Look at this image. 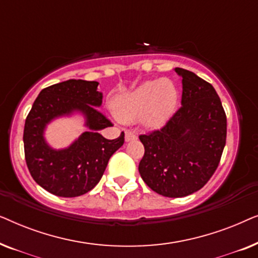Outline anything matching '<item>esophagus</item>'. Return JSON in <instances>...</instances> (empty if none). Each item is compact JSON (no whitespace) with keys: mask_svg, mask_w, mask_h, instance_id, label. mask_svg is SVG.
<instances>
[{"mask_svg":"<svg viewBox=\"0 0 258 258\" xmlns=\"http://www.w3.org/2000/svg\"><path fill=\"white\" fill-rule=\"evenodd\" d=\"M125 141L126 142H129V141H133V140H135L136 139V134L134 133V132H132V130H125Z\"/></svg>","mask_w":258,"mask_h":258,"instance_id":"1","label":"esophagus"}]
</instances>
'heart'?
<instances>
[{"label": "heart", "mask_w": 258, "mask_h": 258, "mask_svg": "<svg viewBox=\"0 0 258 258\" xmlns=\"http://www.w3.org/2000/svg\"><path fill=\"white\" fill-rule=\"evenodd\" d=\"M177 101L178 91L171 80L147 81L116 98L114 111L121 121L128 123L146 116L148 125L158 128L170 118Z\"/></svg>", "instance_id": "obj_1"}]
</instances>
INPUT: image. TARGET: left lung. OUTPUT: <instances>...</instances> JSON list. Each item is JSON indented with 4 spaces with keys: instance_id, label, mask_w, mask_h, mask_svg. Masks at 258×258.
Listing matches in <instances>:
<instances>
[{
    "instance_id": "left-lung-1",
    "label": "left lung",
    "mask_w": 258,
    "mask_h": 258,
    "mask_svg": "<svg viewBox=\"0 0 258 258\" xmlns=\"http://www.w3.org/2000/svg\"><path fill=\"white\" fill-rule=\"evenodd\" d=\"M175 72L182 77L181 108L163 128L140 135L141 177L165 197L203 188L220 164L227 140V116L214 87L189 70Z\"/></svg>"
}]
</instances>
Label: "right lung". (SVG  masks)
<instances>
[{"instance_id":"add662e5","label":"right lung","mask_w":258,"mask_h":258,"mask_svg":"<svg viewBox=\"0 0 258 258\" xmlns=\"http://www.w3.org/2000/svg\"><path fill=\"white\" fill-rule=\"evenodd\" d=\"M98 82L68 80L44 88L26 118L24 156L31 177L52 195L76 197L90 191L100 182L109 158L124 143V133L107 140L98 130L111 122L100 111L102 93ZM79 111L86 117L88 132L72 146L55 151L45 142L43 133L49 121Z\"/></svg>"}]
</instances>
